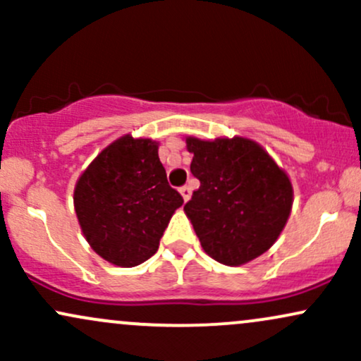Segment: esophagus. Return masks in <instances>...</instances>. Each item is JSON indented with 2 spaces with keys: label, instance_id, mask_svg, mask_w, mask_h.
I'll use <instances>...</instances> for the list:
<instances>
[{
  "label": "esophagus",
  "instance_id": "34e87169",
  "mask_svg": "<svg viewBox=\"0 0 361 361\" xmlns=\"http://www.w3.org/2000/svg\"><path fill=\"white\" fill-rule=\"evenodd\" d=\"M180 193H181V197H183V200L188 202L190 197H192V188H190V186H186V185L181 186Z\"/></svg>",
  "mask_w": 361,
  "mask_h": 361
}]
</instances>
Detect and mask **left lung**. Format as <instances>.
<instances>
[{
    "label": "left lung",
    "instance_id": "1",
    "mask_svg": "<svg viewBox=\"0 0 361 361\" xmlns=\"http://www.w3.org/2000/svg\"><path fill=\"white\" fill-rule=\"evenodd\" d=\"M186 149L200 186L185 214L207 255L239 267L270 250L292 210L287 173L251 139L186 137Z\"/></svg>",
    "mask_w": 361,
    "mask_h": 361
}]
</instances>
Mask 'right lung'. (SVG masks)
<instances>
[{
    "mask_svg": "<svg viewBox=\"0 0 361 361\" xmlns=\"http://www.w3.org/2000/svg\"><path fill=\"white\" fill-rule=\"evenodd\" d=\"M152 139L123 135L91 161L74 188V210L86 241L111 264L132 268L159 247L183 198L168 185Z\"/></svg>",
    "mask_w": 361,
    "mask_h": 361,
    "instance_id": "right-lung-1",
    "label": "right lung"
}]
</instances>
